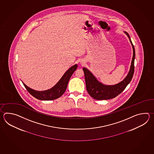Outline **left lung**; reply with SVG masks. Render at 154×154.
<instances>
[{"instance_id": "8db88e82", "label": "left lung", "mask_w": 154, "mask_h": 154, "mask_svg": "<svg viewBox=\"0 0 154 154\" xmlns=\"http://www.w3.org/2000/svg\"><path fill=\"white\" fill-rule=\"evenodd\" d=\"M125 33L128 36L132 45L133 49V56L131 63L130 70L126 78L122 82L115 85L109 86L103 85L98 82V80L88 70L85 68L82 69L84 72L86 90L88 92V94L95 100H103L115 98L122 93V92H123L133 78L134 72V59L135 52L134 45L131 41L130 36L128 33L126 32H125Z\"/></svg>"}]
</instances>
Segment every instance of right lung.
<instances>
[{"instance_id": "1", "label": "right lung", "mask_w": 154, "mask_h": 154, "mask_svg": "<svg viewBox=\"0 0 154 154\" xmlns=\"http://www.w3.org/2000/svg\"><path fill=\"white\" fill-rule=\"evenodd\" d=\"M77 67L78 66L76 64L70 67L64 73V74L63 75L59 82H57V84L54 86L52 88L48 90L43 91H37L29 88L24 83H23L26 90L34 97L38 100L44 101L53 100L59 98L65 92L69 79L71 78L72 74L75 71L76 69H77Z\"/></svg>"}]
</instances>
